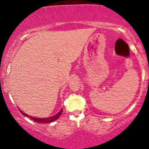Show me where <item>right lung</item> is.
Here are the masks:
<instances>
[{"mask_svg":"<svg viewBox=\"0 0 149 149\" xmlns=\"http://www.w3.org/2000/svg\"><path fill=\"white\" fill-rule=\"evenodd\" d=\"M19 111H20V109H19ZM20 112H21V113L23 114L24 116H26V117H29V118H30L31 120H34L35 122H39V123H49V122H54V121L56 120L57 119H58V117L61 116L62 112H63V109H61V110H60L59 112H58V113L55 114V115L52 116V117H47V118H37V117H31V116L28 115V114L24 113V112H22V111H20Z\"/></svg>","mask_w":149,"mask_h":149,"instance_id":"add662e5","label":"right lung"}]
</instances>
